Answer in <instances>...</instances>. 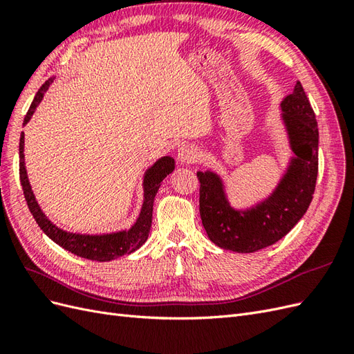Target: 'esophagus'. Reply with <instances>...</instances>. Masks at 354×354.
<instances>
[{
    "mask_svg": "<svg viewBox=\"0 0 354 354\" xmlns=\"http://www.w3.org/2000/svg\"><path fill=\"white\" fill-rule=\"evenodd\" d=\"M198 153L201 152H198V148L194 147V145H184L178 151V160L180 162H185V165H192L198 158Z\"/></svg>",
    "mask_w": 354,
    "mask_h": 354,
    "instance_id": "esophagus-1",
    "label": "esophagus"
}]
</instances>
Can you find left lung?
<instances>
[{"label":"left lung","instance_id":"obj_1","mask_svg":"<svg viewBox=\"0 0 354 354\" xmlns=\"http://www.w3.org/2000/svg\"><path fill=\"white\" fill-rule=\"evenodd\" d=\"M281 107L296 158L268 201L247 212L234 211L225 201L220 178L212 171L197 174L203 227L220 248L254 252L272 245L295 227L313 201L319 174V127L301 82Z\"/></svg>","mask_w":354,"mask_h":354}]
</instances>
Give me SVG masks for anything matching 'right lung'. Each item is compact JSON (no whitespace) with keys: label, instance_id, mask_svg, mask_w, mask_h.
I'll return each mask as SVG.
<instances>
[{"label":"right lung","instance_id":"add662e5","mask_svg":"<svg viewBox=\"0 0 354 354\" xmlns=\"http://www.w3.org/2000/svg\"><path fill=\"white\" fill-rule=\"evenodd\" d=\"M52 84V79L46 80L40 89L35 94L32 103L28 109V112L25 115L24 124L30 121L31 115L34 113L35 107L39 106L41 102L43 94L46 93V89ZM175 169V160L171 157H162L158 160L156 165H153L149 170L147 176H145V202L142 206V211L138 221L133 225L130 230L120 232V233H112V234H103V236H89V234H75V233H67L62 232L61 229L55 227L46 216L43 215L40 207L35 202L34 194L31 192V187L28 183V178H26V170H25V161H24V133L21 134V142H19V178L24 189V196L26 205L30 207V212L32 214L34 220L37 221L39 227L48 234V236L58 243L59 247L64 250L73 252V254L84 257L88 260H95V261H109L121 257L124 254H130V252L138 250L145 241L148 239V233L151 229L152 223V206H153V198L160 188V184L162 183L169 174H171Z\"/></svg>","mask_w":354,"mask_h":354}]
</instances>
